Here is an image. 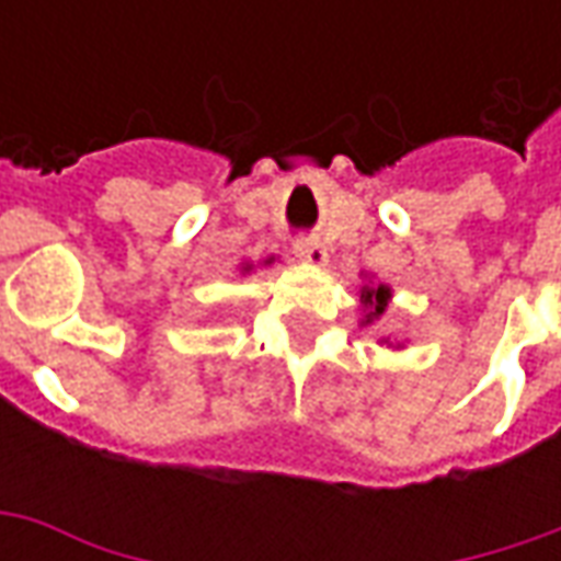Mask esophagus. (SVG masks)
<instances>
[{
    "label": "esophagus",
    "instance_id": "obj_1",
    "mask_svg": "<svg viewBox=\"0 0 561 561\" xmlns=\"http://www.w3.org/2000/svg\"><path fill=\"white\" fill-rule=\"evenodd\" d=\"M294 255L300 257L304 264H312V267H324L328 264V249L318 243V240H300V243H294Z\"/></svg>",
    "mask_w": 561,
    "mask_h": 561
}]
</instances>
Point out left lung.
Instances as JSON below:
<instances>
[{
  "instance_id": "1",
  "label": "left lung",
  "mask_w": 561,
  "mask_h": 561,
  "mask_svg": "<svg viewBox=\"0 0 561 561\" xmlns=\"http://www.w3.org/2000/svg\"><path fill=\"white\" fill-rule=\"evenodd\" d=\"M364 288H360V309H364V318H360V328L366 324H373L378 318L388 312V304L393 300V291H390V285L385 282H373V276H366L364 273ZM385 342L388 348H402V345H390L388 340H378Z\"/></svg>"
}]
</instances>
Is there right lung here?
Returning <instances> with one entry per match:
<instances>
[{
    "instance_id": "right-lung-1",
    "label": "right lung",
    "mask_w": 561,
    "mask_h": 561,
    "mask_svg": "<svg viewBox=\"0 0 561 561\" xmlns=\"http://www.w3.org/2000/svg\"><path fill=\"white\" fill-rule=\"evenodd\" d=\"M273 261H276V257L270 255V257H264L261 264H264V267H270ZM252 270H255V264H252V261H243V264H240V276H245V273H252Z\"/></svg>"
}]
</instances>
